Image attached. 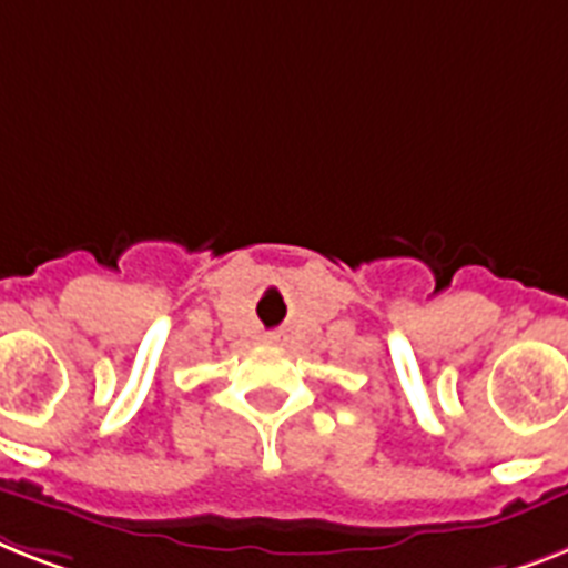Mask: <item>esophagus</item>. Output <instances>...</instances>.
<instances>
[{"label":"esophagus","instance_id":"34e87169","mask_svg":"<svg viewBox=\"0 0 568 568\" xmlns=\"http://www.w3.org/2000/svg\"><path fill=\"white\" fill-rule=\"evenodd\" d=\"M274 341H276V335H268V344H274Z\"/></svg>","mask_w":568,"mask_h":568}]
</instances>
